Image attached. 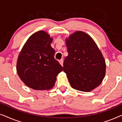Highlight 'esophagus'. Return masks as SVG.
<instances>
[{
  "label": "esophagus",
  "mask_w": 122,
  "mask_h": 122,
  "mask_svg": "<svg viewBox=\"0 0 122 122\" xmlns=\"http://www.w3.org/2000/svg\"><path fill=\"white\" fill-rule=\"evenodd\" d=\"M59 63L62 66H63V59H61V61H59Z\"/></svg>",
  "instance_id": "1"
}]
</instances>
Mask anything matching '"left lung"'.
<instances>
[{"label":"left lung","mask_w":122,"mask_h":122,"mask_svg":"<svg viewBox=\"0 0 122 122\" xmlns=\"http://www.w3.org/2000/svg\"><path fill=\"white\" fill-rule=\"evenodd\" d=\"M68 56L63 71L71 87L88 92L99 86L106 75V64L97 45L91 36L76 31L66 39Z\"/></svg>","instance_id":"1"}]
</instances>
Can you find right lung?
Here are the masks:
<instances>
[{
  "label": "right lung",
  "mask_w": 122,
  "mask_h": 122,
  "mask_svg": "<svg viewBox=\"0 0 122 122\" xmlns=\"http://www.w3.org/2000/svg\"><path fill=\"white\" fill-rule=\"evenodd\" d=\"M52 41L47 33L40 30L31 35L23 46L18 57L16 71L28 87L39 91L51 89L63 70L54 59Z\"/></svg>",
  "instance_id": "obj_1"
}]
</instances>
